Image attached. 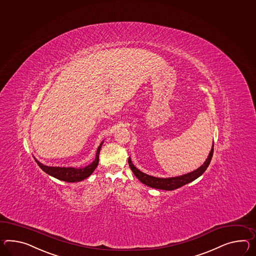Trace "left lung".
Segmentation results:
<instances>
[{
	"instance_id": "8db88e82",
	"label": "left lung",
	"mask_w": 256,
	"mask_h": 256,
	"mask_svg": "<svg viewBox=\"0 0 256 256\" xmlns=\"http://www.w3.org/2000/svg\"><path fill=\"white\" fill-rule=\"evenodd\" d=\"M212 154H214V144H212V150L210 152L208 158L206 159V162H204V164H202L199 168L194 170L190 173L188 174H182L178 176H174V178H156L154 176L145 174L144 172H142L132 164L131 162L130 157L128 158V164L130 166V169L133 172V174H135L138 178V180L140 181L142 183L145 184L146 186L150 188H154L158 190H173L176 188L182 187L184 185H186L188 183L195 180L196 178H198L200 176L204 174V172L206 171L208 166L210 164V162L212 160Z\"/></svg>"
}]
</instances>
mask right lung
<instances>
[{"label": "right lung", "instance_id": "1", "mask_svg": "<svg viewBox=\"0 0 256 256\" xmlns=\"http://www.w3.org/2000/svg\"><path fill=\"white\" fill-rule=\"evenodd\" d=\"M104 142L99 145L97 152H96V156L95 160L92 164H90L85 168H60V166H44L42 162H38L37 159L34 157L35 161L38 164V166L44 170L45 173L50 174L52 176L56 178L57 180L66 181V182H78V181L83 180L90 176V174L94 173V170L97 168L98 162H99V154H100V148Z\"/></svg>", "mask_w": 256, "mask_h": 256}]
</instances>
